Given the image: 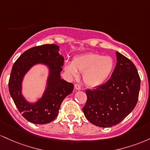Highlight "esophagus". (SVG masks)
I'll return each instance as SVG.
<instances>
[{
	"label": "esophagus",
	"instance_id": "esophagus-1",
	"mask_svg": "<svg viewBox=\"0 0 150 150\" xmlns=\"http://www.w3.org/2000/svg\"><path fill=\"white\" fill-rule=\"evenodd\" d=\"M74 88L76 90H81V86L79 85V84L76 83L74 85Z\"/></svg>",
	"mask_w": 150,
	"mask_h": 150
}]
</instances>
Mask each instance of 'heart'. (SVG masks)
Masks as SVG:
<instances>
[{"label":"heart","instance_id":"1","mask_svg":"<svg viewBox=\"0 0 150 150\" xmlns=\"http://www.w3.org/2000/svg\"><path fill=\"white\" fill-rule=\"evenodd\" d=\"M115 62L109 56L88 53L75 57L73 63H67L66 72L71 76H78V71L83 74L85 84L97 87L105 83L113 71Z\"/></svg>","mask_w":150,"mask_h":150}]
</instances>
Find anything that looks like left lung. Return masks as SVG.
<instances>
[{
  "label": "left lung",
  "mask_w": 150,
  "mask_h": 150,
  "mask_svg": "<svg viewBox=\"0 0 150 150\" xmlns=\"http://www.w3.org/2000/svg\"><path fill=\"white\" fill-rule=\"evenodd\" d=\"M117 63L111 77L96 88L86 91L83 108L89 122L101 127L116 125L132 111L138 100L140 78L128 58L116 52Z\"/></svg>",
  "instance_id": "left-lung-1"
}]
</instances>
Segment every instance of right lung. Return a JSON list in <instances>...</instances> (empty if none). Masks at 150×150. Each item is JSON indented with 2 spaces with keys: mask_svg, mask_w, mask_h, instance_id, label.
<instances>
[{
  "mask_svg": "<svg viewBox=\"0 0 150 150\" xmlns=\"http://www.w3.org/2000/svg\"><path fill=\"white\" fill-rule=\"evenodd\" d=\"M59 48L54 44L30 48L22 54L12 68L8 82L10 94L22 115L32 123L42 125L54 120L63 100L73 91L74 84L60 76L64 59ZM37 63L47 65L50 73L43 97L30 104L21 95V82L25 74Z\"/></svg>",
  "mask_w": 150,
  "mask_h": 150,
  "instance_id": "right-lung-1",
  "label": "right lung"
}]
</instances>
